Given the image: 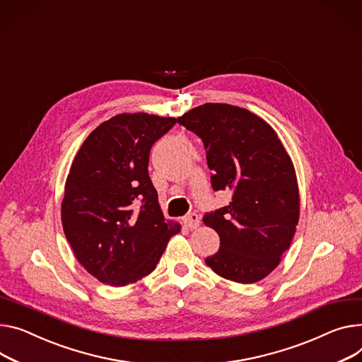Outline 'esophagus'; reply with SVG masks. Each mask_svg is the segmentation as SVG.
I'll return each instance as SVG.
<instances>
[{
    "label": "esophagus",
    "mask_w": 362,
    "mask_h": 362,
    "mask_svg": "<svg viewBox=\"0 0 362 362\" xmlns=\"http://www.w3.org/2000/svg\"><path fill=\"white\" fill-rule=\"evenodd\" d=\"M184 223L188 229H197L200 226V216L197 213H189L184 217Z\"/></svg>",
    "instance_id": "34e87169"
}]
</instances>
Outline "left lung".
<instances>
[{"label": "left lung", "mask_w": 362, "mask_h": 362, "mask_svg": "<svg viewBox=\"0 0 362 362\" xmlns=\"http://www.w3.org/2000/svg\"><path fill=\"white\" fill-rule=\"evenodd\" d=\"M204 145L214 191L232 202L206 213L220 236L206 264L226 280L252 284L265 278L290 247L300 200L293 162L274 129L246 108L207 103L178 117Z\"/></svg>", "instance_id": "1"}]
</instances>
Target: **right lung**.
<instances>
[{
	"mask_svg": "<svg viewBox=\"0 0 362 362\" xmlns=\"http://www.w3.org/2000/svg\"><path fill=\"white\" fill-rule=\"evenodd\" d=\"M177 123L119 115L90 133L69 170L62 226L78 262L104 284L151 274L180 225L165 221L148 165L151 148Z\"/></svg>",
	"mask_w": 362,
	"mask_h": 362,
	"instance_id": "obj_1",
	"label": "right lung"
}]
</instances>
